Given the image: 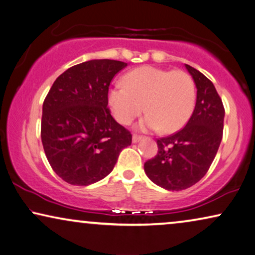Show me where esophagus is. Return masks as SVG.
I'll return each mask as SVG.
<instances>
[{"instance_id": "34e87169", "label": "esophagus", "mask_w": 255, "mask_h": 255, "mask_svg": "<svg viewBox=\"0 0 255 255\" xmlns=\"http://www.w3.org/2000/svg\"><path fill=\"white\" fill-rule=\"evenodd\" d=\"M131 140H133L134 143H137L138 141H141V140H142V136H140V135L134 134V135H133V137H131Z\"/></svg>"}]
</instances>
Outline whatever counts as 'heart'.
<instances>
[{
  "instance_id": "b5f03b06",
  "label": "heart",
  "mask_w": 255,
  "mask_h": 255,
  "mask_svg": "<svg viewBox=\"0 0 255 255\" xmlns=\"http://www.w3.org/2000/svg\"><path fill=\"white\" fill-rule=\"evenodd\" d=\"M108 105L115 120L128 125L147 112L138 128L174 133L184 127L196 105V85L182 70L141 66L126 74L124 85L108 92Z\"/></svg>"
}]
</instances>
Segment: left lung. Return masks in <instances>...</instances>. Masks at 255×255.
Segmentation results:
<instances>
[{
	"mask_svg": "<svg viewBox=\"0 0 255 255\" xmlns=\"http://www.w3.org/2000/svg\"><path fill=\"white\" fill-rule=\"evenodd\" d=\"M185 67L197 87L195 110L185 127L158 138L157 154L144 163L149 179L172 191L188 189L204 177L222 142L225 117L211 80L192 66Z\"/></svg>",
	"mask_w": 255,
	"mask_h": 255,
	"instance_id": "1",
	"label": "left lung"
}]
</instances>
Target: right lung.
Listing matches in <instances>:
<instances>
[{"label": "right lung", "instance_id": "obj_1", "mask_svg": "<svg viewBox=\"0 0 255 255\" xmlns=\"http://www.w3.org/2000/svg\"><path fill=\"white\" fill-rule=\"evenodd\" d=\"M127 63L93 59L67 69L43 104L40 136L51 168L72 185H90L113 170L131 134L111 115L108 87Z\"/></svg>", "mask_w": 255, "mask_h": 255}]
</instances>
